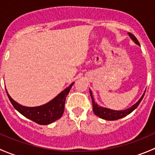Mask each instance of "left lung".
Segmentation results:
<instances>
[{
	"instance_id": "obj_1",
	"label": "left lung",
	"mask_w": 155,
	"mask_h": 155,
	"mask_svg": "<svg viewBox=\"0 0 155 155\" xmlns=\"http://www.w3.org/2000/svg\"><path fill=\"white\" fill-rule=\"evenodd\" d=\"M128 35L130 36L131 40H132L136 44L138 45V46H140L138 40L136 38V37L134 35V34H132L131 33H128ZM89 91H90V95L92 100V105H93L94 112V114L97 115V116L100 117V118H102V119L107 120V121H115V120H118V119H120V118H124V117H125L127 115H129L130 113H131L133 111L135 110V109L138 107V106L140 105V102H141L142 100H143V97H144L145 93V91L143 94L142 95L141 97L140 98V100H139L135 104H134L131 107L128 108V109H124V110H113V109H108V108L98 106L97 104V103H95L94 99V97L93 95H92V92L91 91V89Z\"/></svg>"
}]
</instances>
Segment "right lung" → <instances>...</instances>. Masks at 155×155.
Masks as SVG:
<instances>
[{
  "instance_id": "1",
  "label": "right lung",
  "mask_w": 155,
  "mask_h": 155,
  "mask_svg": "<svg viewBox=\"0 0 155 155\" xmlns=\"http://www.w3.org/2000/svg\"><path fill=\"white\" fill-rule=\"evenodd\" d=\"M73 84L74 82H72L67 88L62 91L58 95H57L54 99L50 101L47 104L34 107H24L18 104L11 97L7 90L6 91L11 104L18 112L37 124L40 125H47L57 121L62 116L64 111L66 97L68 96Z\"/></svg>"
}]
</instances>
